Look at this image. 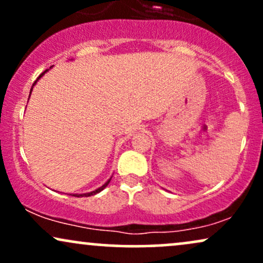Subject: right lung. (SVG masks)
<instances>
[{
    "instance_id": "right-lung-1",
    "label": "right lung",
    "mask_w": 263,
    "mask_h": 263,
    "mask_svg": "<svg viewBox=\"0 0 263 263\" xmlns=\"http://www.w3.org/2000/svg\"><path fill=\"white\" fill-rule=\"evenodd\" d=\"M44 73H47V70H45V71H43V73H42L41 75H39V77L37 78V80H35V81H34V83H33V85H32V89H33V86H34V85H35V83H37V81H38L39 79H41V78H42V77H43V75H44ZM32 89H31V91H32ZM29 96H31V92H29ZM110 180H111V179H108V180H107V182L104 184V185H102V186H100V188H98V189H96V190H93V192L86 193V194H75V195H74V197H91V195H95V194H98V193H100L102 189H105V188H106V186H107V184H108V183H110Z\"/></svg>"
}]
</instances>
